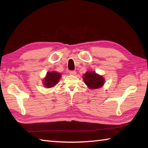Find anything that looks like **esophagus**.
I'll return each instance as SVG.
<instances>
[{
    "instance_id": "1",
    "label": "esophagus",
    "mask_w": 148,
    "mask_h": 148,
    "mask_svg": "<svg viewBox=\"0 0 148 148\" xmlns=\"http://www.w3.org/2000/svg\"><path fill=\"white\" fill-rule=\"evenodd\" d=\"M69 73H70L71 75H75L76 74V72L75 71H71L69 72Z\"/></svg>"
}]
</instances>
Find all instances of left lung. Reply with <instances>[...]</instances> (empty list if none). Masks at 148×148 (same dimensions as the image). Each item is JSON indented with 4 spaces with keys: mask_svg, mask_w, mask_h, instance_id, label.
<instances>
[{
    "mask_svg": "<svg viewBox=\"0 0 148 148\" xmlns=\"http://www.w3.org/2000/svg\"><path fill=\"white\" fill-rule=\"evenodd\" d=\"M84 83L90 89H97L102 87L105 83V79L100 75L97 74L95 72H86L83 75Z\"/></svg>",
    "mask_w": 148,
    "mask_h": 148,
    "instance_id": "left-lung-1",
    "label": "left lung"
}]
</instances>
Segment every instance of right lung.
<instances>
[{
    "label": "right lung",
    "mask_w": 148,
    "mask_h": 148,
    "mask_svg": "<svg viewBox=\"0 0 148 148\" xmlns=\"http://www.w3.org/2000/svg\"><path fill=\"white\" fill-rule=\"evenodd\" d=\"M61 78V74L57 72H48L43 79V85L46 88H51L57 84Z\"/></svg>",
    "instance_id": "1"
}]
</instances>
